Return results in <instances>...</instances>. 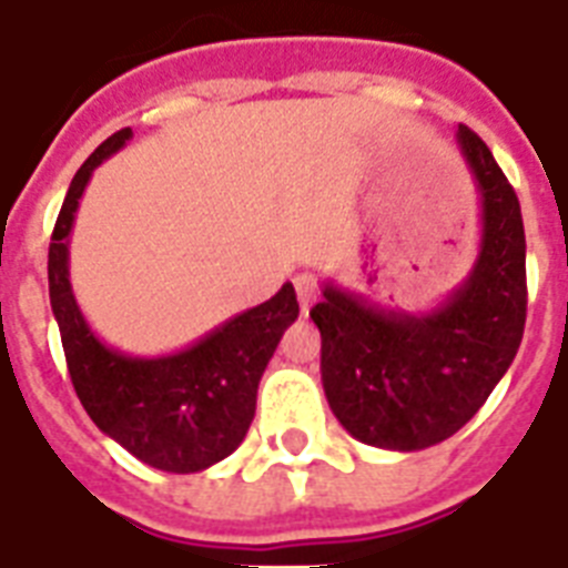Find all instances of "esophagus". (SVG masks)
Segmentation results:
<instances>
[{
	"label": "esophagus",
	"instance_id": "obj_1",
	"mask_svg": "<svg viewBox=\"0 0 568 568\" xmlns=\"http://www.w3.org/2000/svg\"><path fill=\"white\" fill-rule=\"evenodd\" d=\"M294 292H297V301H301L303 315L310 312V306L318 301V280L312 274H297L294 276Z\"/></svg>",
	"mask_w": 568,
	"mask_h": 568
}]
</instances>
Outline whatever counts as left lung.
<instances>
[{
  "instance_id": "left-lung-1",
  "label": "left lung",
  "mask_w": 568,
  "mask_h": 568,
  "mask_svg": "<svg viewBox=\"0 0 568 568\" xmlns=\"http://www.w3.org/2000/svg\"><path fill=\"white\" fill-rule=\"evenodd\" d=\"M457 146L480 196V253L466 283L413 315L324 285L321 383L342 427L386 450H422L475 418L521 345L528 283L519 196L468 126Z\"/></svg>"
}]
</instances>
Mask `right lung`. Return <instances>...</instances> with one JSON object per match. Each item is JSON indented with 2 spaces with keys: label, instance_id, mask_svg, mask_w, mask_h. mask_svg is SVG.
<instances>
[{
  "label": "right lung",
  "instance_id": "right-lung-1",
  "mask_svg": "<svg viewBox=\"0 0 568 568\" xmlns=\"http://www.w3.org/2000/svg\"><path fill=\"white\" fill-rule=\"evenodd\" d=\"M129 138L132 129L105 138L70 182L49 244V303L70 379L91 422L146 466L191 475L244 442L256 415L258 379L301 306L294 285L285 283L271 301L176 354L129 356L102 345L73 297L70 230L91 173Z\"/></svg>",
  "mask_w": 568,
  "mask_h": 568
}]
</instances>
